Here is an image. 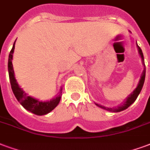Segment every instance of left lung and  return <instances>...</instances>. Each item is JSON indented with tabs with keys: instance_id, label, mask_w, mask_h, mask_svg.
Instances as JSON below:
<instances>
[{
	"instance_id": "1",
	"label": "left lung",
	"mask_w": 150,
	"mask_h": 150,
	"mask_svg": "<svg viewBox=\"0 0 150 150\" xmlns=\"http://www.w3.org/2000/svg\"><path fill=\"white\" fill-rule=\"evenodd\" d=\"M137 47H138L139 55H140L141 58H142V64H143L144 66V69L143 72H142V74L141 75V78L140 80H139V82H138V85H137L136 88L133 91V92H131L130 95L127 96V98L125 100L124 102H123L122 104H120V105L116 107V108H108V107H105V106L100 105V104H98V103H95L96 105L98 106L99 108H100L102 109H104L106 111H110V112H115H115H120V111H124V110H126L127 108H128L136 100V99L138 98L139 93H140L141 91H142V88L143 87L144 82H145V77H146V66H145V62H144V56L143 54H142V49L138 47V44H137Z\"/></svg>"
}]
</instances>
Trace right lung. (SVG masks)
Here are the masks:
<instances>
[{"label":"right lung","mask_w":150,"mask_h":150,"mask_svg":"<svg viewBox=\"0 0 150 150\" xmlns=\"http://www.w3.org/2000/svg\"><path fill=\"white\" fill-rule=\"evenodd\" d=\"M15 42H14L13 47H12L9 53L8 62V75H9V80L12 92L14 93L16 98L17 99V100L20 102V104L23 106L27 111H30L31 113L37 115H47V114L50 113L52 110H54L59 103L62 88H61L59 94L56 97L50 100V101H41L39 100H37L35 98L32 97L31 96L27 95L24 91L19 86L15 77V74H14V69H13L12 61V57H13V53H14V49H15Z\"/></svg>","instance_id":"1"}]
</instances>
